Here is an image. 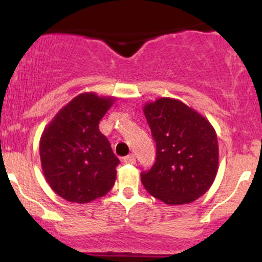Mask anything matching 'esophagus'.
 I'll list each match as a JSON object with an SVG mask.
<instances>
[{
    "mask_svg": "<svg viewBox=\"0 0 262 262\" xmlns=\"http://www.w3.org/2000/svg\"><path fill=\"white\" fill-rule=\"evenodd\" d=\"M123 161H124V164H130V165H133V164H135V156H134L133 154L125 156V158L123 159Z\"/></svg>",
    "mask_w": 262,
    "mask_h": 262,
    "instance_id": "esophagus-1",
    "label": "esophagus"
}]
</instances>
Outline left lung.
<instances>
[{
	"instance_id": "left-lung-1",
	"label": "left lung",
	"mask_w": 262,
	"mask_h": 262,
	"mask_svg": "<svg viewBox=\"0 0 262 262\" xmlns=\"http://www.w3.org/2000/svg\"><path fill=\"white\" fill-rule=\"evenodd\" d=\"M143 112L156 143L154 166L141 173L146 191L169 206L203 196L218 172V139L213 125L176 98L146 102Z\"/></svg>"
}]
</instances>
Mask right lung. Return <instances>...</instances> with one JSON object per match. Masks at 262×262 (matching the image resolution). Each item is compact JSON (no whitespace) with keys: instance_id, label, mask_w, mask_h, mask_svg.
Listing matches in <instances>:
<instances>
[{"instance_id":"1","label":"right lung","mask_w":262,"mask_h":262,"mask_svg":"<svg viewBox=\"0 0 262 262\" xmlns=\"http://www.w3.org/2000/svg\"><path fill=\"white\" fill-rule=\"evenodd\" d=\"M116 97L83 92L66 103L39 141L41 170L50 188L69 202L103 197L116 182L118 158L98 124Z\"/></svg>"}]
</instances>
